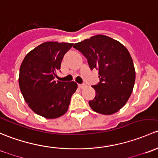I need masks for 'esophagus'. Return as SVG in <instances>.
Listing matches in <instances>:
<instances>
[{
  "instance_id": "1",
  "label": "esophagus",
  "mask_w": 158,
  "mask_h": 158,
  "mask_svg": "<svg viewBox=\"0 0 158 158\" xmlns=\"http://www.w3.org/2000/svg\"><path fill=\"white\" fill-rule=\"evenodd\" d=\"M86 87V84H78V87L81 89L84 88V87Z\"/></svg>"
}]
</instances>
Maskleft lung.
Listing matches in <instances>:
<instances>
[{
	"label": "left lung",
	"instance_id": "obj_1",
	"mask_svg": "<svg viewBox=\"0 0 158 158\" xmlns=\"http://www.w3.org/2000/svg\"><path fill=\"white\" fill-rule=\"evenodd\" d=\"M87 58L91 70L99 71L100 83L92 86L96 96L89 101L96 113L112 115L121 110L131 96L135 71L128 49L119 42L96 35L74 45Z\"/></svg>",
	"mask_w": 158,
	"mask_h": 158
}]
</instances>
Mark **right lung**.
Returning <instances> with one entry per match:
<instances>
[{"instance_id":"add662e5","label":"right lung","mask_w":158,"mask_h":158,"mask_svg":"<svg viewBox=\"0 0 158 158\" xmlns=\"http://www.w3.org/2000/svg\"><path fill=\"white\" fill-rule=\"evenodd\" d=\"M73 43L46 42L31 50L19 68V85L29 107L45 118H55L68 111L74 81H55L64 54Z\"/></svg>"}]
</instances>
